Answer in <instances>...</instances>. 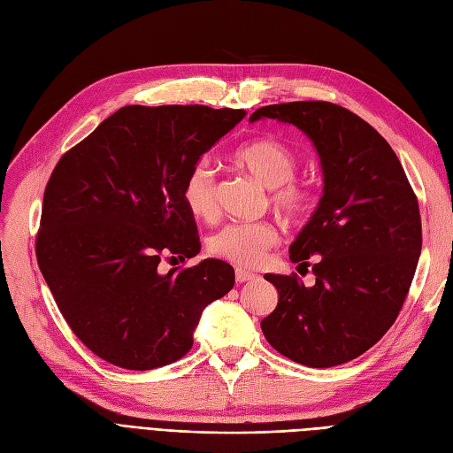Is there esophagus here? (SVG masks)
Segmentation results:
<instances>
[{
	"label": "esophagus",
	"mask_w": 453,
	"mask_h": 453,
	"mask_svg": "<svg viewBox=\"0 0 453 453\" xmlns=\"http://www.w3.org/2000/svg\"><path fill=\"white\" fill-rule=\"evenodd\" d=\"M253 278H257L253 272L245 270V268H236V281H238V283H245V281H250V280H253Z\"/></svg>",
	"instance_id": "34e87169"
}]
</instances>
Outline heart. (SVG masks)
<instances>
[{
    "mask_svg": "<svg viewBox=\"0 0 453 453\" xmlns=\"http://www.w3.org/2000/svg\"><path fill=\"white\" fill-rule=\"evenodd\" d=\"M240 168L270 188V200L287 217L298 219L311 208V190L295 180L298 157L291 147L278 140L258 138L234 149L232 153ZM181 198L187 210L202 221H213L219 213L217 175L208 160H196L188 168ZM278 228L268 221L226 223L210 238V251L230 263L255 266L278 243Z\"/></svg>",
    "mask_w": 453,
    "mask_h": 453,
    "instance_id": "heart-1",
    "label": "heart"
}]
</instances>
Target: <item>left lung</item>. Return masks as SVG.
I'll list each match as a JSON object with an SVG mask.
<instances>
[{"mask_svg":"<svg viewBox=\"0 0 453 453\" xmlns=\"http://www.w3.org/2000/svg\"><path fill=\"white\" fill-rule=\"evenodd\" d=\"M260 119L303 130L318 149L325 183L318 210L289 248L298 266L315 257V283L266 273L280 298L260 328L295 363H348L389 331L404 304L421 253L418 198L391 145L349 109L289 102L250 117Z\"/></svg>","mask_w":453,"mask_h":453,"instance_id":"8db88e82","label":"left lung"}]
</instances>
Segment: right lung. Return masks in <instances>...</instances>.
<instances>
[{"instance_id":"right-lung-1","label":"right lung","mask_w":453,"mask_h":453,"mask_svg":"<svg viewBox=\"0 0 453 453\" xmlns=\"http://www.w3.org/2000/svg\"><path fill=\"white\" fill-rule=\"evenodd\" d=\"M243 109L127 105L58 160L45 188L37 265L75 336L100 359L150 370L193 348L203 308L234 287V268L203 258L181 198L188 168Z\"/></svg>"}]
</instances>
